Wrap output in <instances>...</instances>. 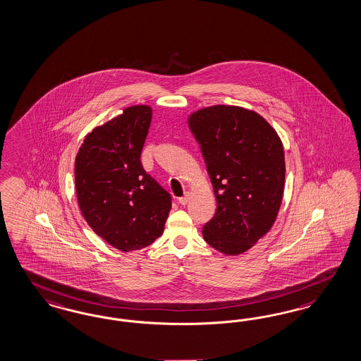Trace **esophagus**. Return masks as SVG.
<instances>
[{"label": "esophagus", "instance_id": "1", "mask_svg": "<svg viewBox=\"0 0 361 361\" xmlns=\"http://www.w3.org/2000/svg\"><path fill=\"white\" fill-rule=\"evenodd\" d=\"M189 196H190L189 193H185L183 197H180V199H178V202H180L181 205H187L188 201H189Z\"/></svg>", "mask_w": 361, "mask_h": 361}]
</instances>
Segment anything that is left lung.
I'll return each mask as SVG.
<instances>
[{
	"instance_id": "8db88e82",
	"label": "left lung",
	"mask_w": 361,
	"mask_h": 361,
	"mask_svg": "<svg viewBox=\"0 0 361 361\" xmlns=\"http://www.w3.org/2000/svg\"><path fill=\"white\" fill-rule=\"evenodd\" d=\"M217 202L202 228L212 248L236 256L252 248L276 221L286 187L284 148L259 113L213 105L188 117Z\"/></svg>"
}]
</instances>
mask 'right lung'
<instances>
[{"mask_svg": "<svg viewBox=\"0 0 361 361\" xmlns=\"http://www.w3.org/2000/svg\"><path fill=\"white\" fill-rule=\"evenodd\" d=\"M150 121V106H129L87 133L75 156L80 211L96 235L123 252L161 236L172 205L140 161Z\"/></svg>", "mask_w": 361, "mask_h": 361, "instance_id": "1", "label": "right lung"}]
</instances>
